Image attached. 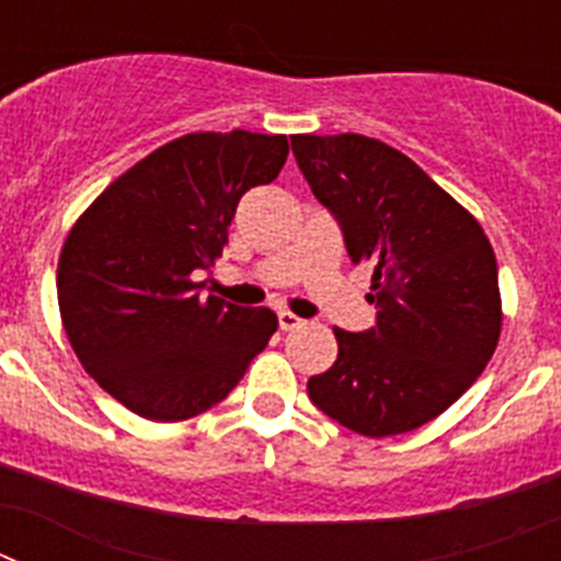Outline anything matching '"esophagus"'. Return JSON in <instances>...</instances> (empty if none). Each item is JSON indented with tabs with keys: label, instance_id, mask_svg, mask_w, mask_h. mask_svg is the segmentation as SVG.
Instances as JSON below:
<instances>
[{
	"label": "esophagus",
	"instance_id": "obj_1",
	"mask_svg": "<svg viewBox=\"0 0 561 561\" xmlns=\"http://www.w3.org/2000/svg\"><path fill=\"white\" fill-rule=\"evenodd\" d=\"M277 325H280L284 331H295L304 325V320H300L297 314H291V311H277Z\"/></svg>",
	"mask_w": 561,
	"mask_h": 561
}]
</instances>
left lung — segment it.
Wrapping results in <instances>:
<instances>
[{
  "instance_id": "1",
  "label": "left lung",
  "mask_w": 561,
  "mask_h": 561,
  "mask_svg": "<svg viewBox=\"0 0 561 561\" xmlns=\"http://www.w3.org/2000/svg\"><path fill=\"white\" fill-rule=\"evenodd\" d=\"M295 160L374 270L376 325L334 329L336 362L309 379L317 408L368 438L419 430L472 388L497 348V257L472 213L410 157L362 134H295Z\"/></svg>"
}]
</instances>
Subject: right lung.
I'll list each match as a JSON object with an SVG mask.
<instances>
[{
  "mask_svg": "<svg viewBox=\"0 0 561 561\" xmlns=\"http://www.w3.org/2000/svg\"><path fill=\"white\" fill-rule=\"evenodd\" d=\"M286 134L193 131L112 182L69 230L58 309L87 374L148 421H185L227 399L277 331L272 309L199 295L238 199L270 185Z\"/></svg>",
  "mask_w": 561,
  "mask_h": 561,
  "instance_id": "obj_1",
  "label": "right lung"
}]
</instances>
